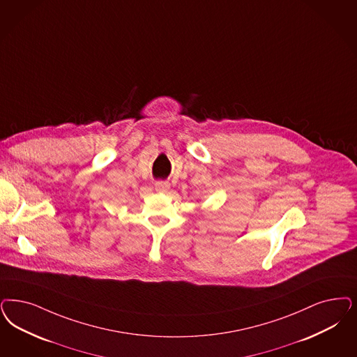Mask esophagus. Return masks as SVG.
Here are the masks:
<instances>
[{"label": "esophagus", "mask_w": 357, "mask_h": 357, "mask_svg": "<svg viewBox=\"0 0 357 357\" xmlns=\"http://www.w3.org/2000/svg\"><path fill=\"white\" fill-rule=\"evenodd\" d=\"M169 188H170V183L169 182H162V181H160V182L155 183V190L160 191V192H166Z\"/></svg>", "instance_id": "34e87169"}]
</instances>
